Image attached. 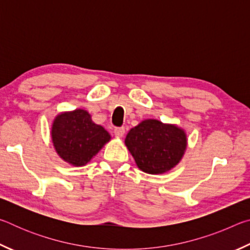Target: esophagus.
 I'll list each match as a JSON object with an SVG mask.
<instances>
[{
	"label": "esophagus",
	"mask_w": 250,
	"mask_h": 250,
	"mask_svg": "<svg viewBox=\"0 0 250 250\" xmlns=\"http://www.w3.org/2000/svg\"><path fill=\"white\" fill-rule=\"evenodd\" d=\"M113 132H115V135L117 138H122L125 135V128H116Z\"/></svg>",
	"instance_id": "34e87169"
}]
</instances>
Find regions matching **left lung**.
<instances>
[{"instance_id": "left-lung-1", "label": "left lung", "mask_w": 250, "mask_h": 250, "mask_svg": "<svg viewBox=\"0 0 250 250\" xmlns=\"http://www.w3.org/2000/svg\"><path fill=\"white\" fill-rule=\"evenodd\" d=\"M125 143L141 171L163 174L180 163L188 146V137L176 125L146 119L129 131Z\"/></svg>"}]
</instances>
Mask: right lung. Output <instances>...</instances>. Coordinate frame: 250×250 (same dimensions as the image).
I'll use <instances>...</instances> for the list:
<instances>
[{
  "label": "right lung",
  "mask_w": 250,
  "mask_h": 250,
  "mask_svg": "<svg viewBox=\"0 0 250 250\" xmlns=\"http://www.w3.org/2000/svg\"><path fill=\"white\" fill-rule=\"evenodd\" d=\"M50 135L57 154L74 167L86 166L111 139L108 131L96 125L83 109L57 115Z\"/></svg>",
  "instance_id": "right-lung-1"
}]
</instances>
